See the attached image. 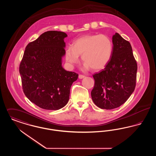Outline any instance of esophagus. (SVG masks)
<instances>
[{
  "label": "esophagus",
  "instance_id": "1",
  "mask_svg": "<svg viewBox=\"0 0 156 156\" xmlns=\"http://www.w3.org/2000/svg\"><path fill=\"white\" fill-rule=\"evenodd\" d=\"M78 77H79L80 79H82V78H85V76H84V75H79Z\"/></svg>",
  "mask_w": 156,
  "mask_h": 156
}]
</instances>
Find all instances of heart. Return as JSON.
Returning <instances> with one entry per match:
<instances>
[{
  "instance_id": "heart-1",
  "label": "heart",
  "mask_w": 156,
  "mask_h": 156,
  "mask_svg": "<svg viewBox=\"0 0 156 156\" xmlns=\"http://www.w3.org/2000/svg\"><path fill=\"white\" fill-rule=\"evenodd\" d=\"M112 51V43L107 36L86 35L75 40L73 47H67L66 59L73 66L79 62V55H81L85 69L91 68L94 71H99L108 64Z\"/></svg>"
}]
</instances>
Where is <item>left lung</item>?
Returning a JSON list of instances; mask_svg holds the SVG:
<instances>
[{
  "label": "left lung",
  "instance_id": "8db88e82",
  "mask_svg": "<svg viewBox=\"0 0 156 156\" xmlns=\"http://www.w3.org/2000/svg\"><path fill=\"white\" fill-rule=\"evenodd\" d=\"M111 58L101 72L93 75L91 97L98 107L113 109L124 104L136 87L137 62L130 43L116 33Z\"/></svg>",
  "mask_w": 156,
  "mask_h": 156
}]
</instances>
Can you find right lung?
I'll return each instance as SVG.
<instances>
[{
	"mask_svg": "<svg viewBox=\"0 0 156 156\" xmlns=\"http://www.w3.org/2000/svg\"><path fill=\"white\" fill-rule=\"evenodd\" d=\"M67 34L46 31L26 46L19 67L23 89L31 102L46 110L67 105L71 87L78 75L62 67Z\"/></svg>",
	"mask_w": 156,
	"mask_h": 156,
	"instance_id": "right-lung-1",
	"label": "right lung"
}]
</instances>
